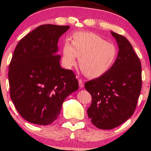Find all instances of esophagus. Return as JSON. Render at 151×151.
<instances>
[{
  "mask_svg": "<svg viewBox=\"0 0 151 151\" xmlns=\"http://www.w3.org/2000/svg\"><path fill=\"white\" fill-rule=\"evenodd\" d=\"M79 86L80 88L84 87V82H83L82 79H79Z\"/></svg>",
  "mask_w": 151,
  "mask_h": 151,
  "instance_id": "obj_1",
  "label": "esophagus"
}]
</instances>
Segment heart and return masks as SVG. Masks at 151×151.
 <instances>
[{
	"label": "heart",
	"instance_id": "1",
	"mask_svg": "<svg viewBox=\"0 0 151 151\" xmlns=\"http://www.w3.org/2000/svg\"><path fill=\"white\" fill-rule=\"evenodd\" d=\"M62 61L67 68L76 63L88 77L96 78L104 74L113 66L117 50L112 43L106 42L98 35L89 32H77L71 42L66 40L62 47Z\"/></svg>",
	"mask_w": 151,
	"mask_h": 151
}]
</instances>
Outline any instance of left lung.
Returning a JSON list of instances; mask_svg holds the SVG:
<instances>
[{
    "label": "left lung",
    "instance_id": "left-lung-1",
    "mask_svg": "<svg viewBox=\"0 0 151 151\" xmlns=\"http://www.w3.org/2000/svg\"><path fill=\"white\" fill-rule=\"evenodd\" d=\"M111 33L119 46L116 60L108 72L84 84L92 98L88 116L104 130L120 126L133 115L142 86L141 61L132 45L123 35Z\"/></svg>",
    "mask_w": 151,
    "mask_h": 151
}]
</instances>
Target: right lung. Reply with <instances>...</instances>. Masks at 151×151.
I'll return each instance as SVG.
<instances>
[{
    "mask_svg": "<svg viewBox=\"0 0 151 151\" xmlns=\"http://www.w3.org/2000/svg\"><path fill=\"white\" fill-rule=\"evenodd\" d=\"M70 26L42 25L19 41L9 65L10 98L20 115L37 125L52 124L66 98L79 89L70 70L60 66L58 43Z\"/></svg>",
    "mask_w": 151,
    "mask_h": 151,
    "instance_id": "obj_1",
    "label": "right lung"
}]
</instances>
